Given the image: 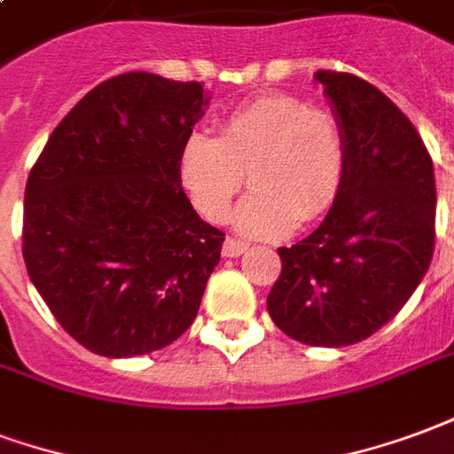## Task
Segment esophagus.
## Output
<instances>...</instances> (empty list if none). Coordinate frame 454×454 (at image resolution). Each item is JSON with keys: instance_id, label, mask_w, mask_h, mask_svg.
Masks as SVG:
<instances>
[{"instance_id": "34e87169", "label": "esophagus", "mask_w": 454, "mask_h": 454, "mask_svg": "<svg viewBox=\"0 0 454 454\" xmlns=\"http://www.w3.org/2000/svg\"><path fill=\"white\" fill-rule=\"evenodd\" d=\"M247 251V244L237 239H227L223 247V256L224 259H234V256H241Z\"/></svg>"}]
</instances>
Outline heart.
Masks as SVG:
<instances>
[{
    "instance_id": "b5f03b06",
    "label": "heart",
    "mask_w": 454,
    "mask_h": 454,
    "mask_svg": "<svg viewBox=\"0 0 454 454\" xmlns=\"http://www.w3.org/2000/svg\"><path fill=\"white\" fill-rule=\"evenodd\" d=\"M346 168L339 121L297 96L263 94L234 108L220 137L193 132L178 154V178L198 213L224 223L244 174L254 191L239 205L237 231L283 239L297 223L332 210Z\"/></svg>"
}]
</instances>
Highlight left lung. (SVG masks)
Listing matches in <instances>:
<instances>
[{
    "mask_svg": "<svg viewBox=\"0 0 454 454\" xmlns=\"http://www.w3.org/2000/svg\"><path fill=\"white\" fill-rule=\"evenodd\" d=\"M343 132L346 168L324 223L280 247L270 319L307 346L340 348L372 336L409 302L435 247V174L411 121L377 87L319 69Z\"/></svg>",
    "mask_w": 454,
    "mask_h": 454,
    "instance_id": "1",
    "label": "left lung"
}]
</instances>
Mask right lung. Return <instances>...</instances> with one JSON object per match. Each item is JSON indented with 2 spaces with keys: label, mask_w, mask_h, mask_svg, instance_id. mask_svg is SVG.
Instances as JSON below:
<instances>
[{
  "label": "right lung",
  "mask_w": 454,
  "mask_h": 454,
  "mask_svg": "<svg viewBox=\"0 0 454 454\" xmlns=\"http://www.w3.org/2000/svg\"><path fill=\"white\" fill-rule=\"evenodd\" d=\"M205 106L200 82L125 72L91 89L33 164L26 270L59 326L91 353H154L200 309L224 231L193 210L178 154Z\"/></svg>",
  "instance_id": "right-lung-1"
}]
</instances>
